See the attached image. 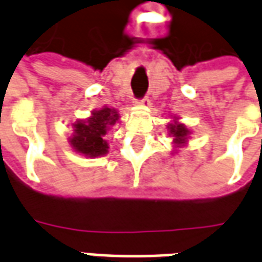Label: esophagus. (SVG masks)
Instances as JSON below:
<instances>
[{
  "instance_id": "1",
  "label": "esophagus",
  "mask_w": 262,
  "mask_h": 262,
  "mask_svg": "<svg viewBox=\"0 0 262 262\" xmlns=\"http://www.w3.org/2000/svg\"><path fill=\"white\" fill-rule=\"evenodd\" d=\"M135 103L140 105V106H148V105H150V99H148L147 97H144V98H142V99H136V101H135Z\"/></svg>"
}]
</instances>
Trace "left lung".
<instances>
[{"mask_svg":"<svg viewBox=\"0 0 262 262\" xmlns=\"http://www.w3.org/2000/svg\"><path fill=\"white\" fill-rule=\"evenodd\" d=\"M170 133L172 136L176 137L174 142L176 143H184L185 142V137L188 135L187 127L181 123H177V125H171L170 127Z\"/></svg>","mask_w":262,"mask_h":262,"instance_id":"obj_1","label":"left lung"}]
</instances>
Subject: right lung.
Instances as JSON below:
<instances>
[{
	"label": "right lung",
	"instance_id": "obj_1",
	"mask_svg": "<svg viewBox=\"0 0 262 262\" xmlns=\"http://www.w3.org/2000/svg\"><path fill=\"white\" fill-rule=\"evenodd\" d=\"M119 119L116 111L102 108L94 112L88 120H82L74 125V136L70 140L71 146L88 157H98L108 153V143L103 140L106 127L114 125Z\"/></svg>",
	"mask_w": 262,
	"mask_h": 262
}]
</instances>
